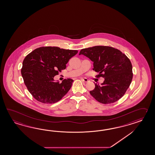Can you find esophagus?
Returning a JSON list of instances; mask_svg holds the SVG:
<instances>
[{"instance_id": "esophagus-1", "label": "esophagus", "mask_w": 155, "mask_h": 155, "mask_svg": "<svg viewBox=\"0 0 155 155\" xmlns=\"http://www.w3.org/2000/svg\"><path fill=\"white\" fill-rule=\"evenodd\" d=\"M81 80L83 81V82H88V81H89V80L88 79H87V78H81Z\"/></svg>"}]
</instances>
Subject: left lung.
<instances>
[{
	"mask_svg": "<svg viewBox=\"0 0 155 155\" xmlns=\"http://www.w3.org/2000/svg\"><path fill=\"white\" fill-rule=\"evenodd\" d=\"M81 54L94 62L93 70L99 73L97 77L105 79L102 86L95 83L94 90L90 92L91 96L104 104L121 98L132 81V65L128 58L119 50L106 46L83 49Z\"/></svg>",
	"mask_w": 155,
	"mask_h": 155,
	"instance_id": "left-lung-1",
	"label": "left lung"
}]
</instances>
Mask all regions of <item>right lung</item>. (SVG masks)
Wrapping results in <instances>:
<instances>
[{
    "instance_id": "right-lung-1",
    "label": "right lung",
    "mask_w": 155,
    "mask_h": 155,
    "mask_svg": "<svg viewBox=\"0 0 155 155\" xmlns=\"http://www.w3.org/2000/svg\"><path fill=\"white\" fill-rule=\"evenodd\" d=\"M78 53L75 50L46 46L36 49L23 61L21 74L28 91L44 104L59 101L72 87L73 80L54 82V76L66 68L69 60Z\"/></svg>"
}]
</instances>
